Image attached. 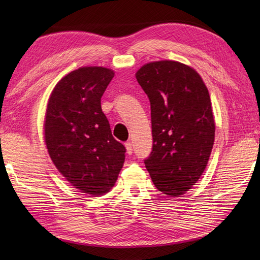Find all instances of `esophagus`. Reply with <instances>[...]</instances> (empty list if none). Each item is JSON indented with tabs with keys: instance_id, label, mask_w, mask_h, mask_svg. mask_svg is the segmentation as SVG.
Returning <instances> with one entry per match:
<instances>
[{
	"instance_id": "obj_1",
	"label": "esophagus",
	"mask_w": 260,
	"mask_h": 260,
	"mask_svg": "<svg viewBox=\"0 0 260 260\" xmlns=\"http://www.w3.org/2000/svg\"><path fill=\"white\" fill-rule=\"evenodd\" d=\"M125 147H126V152H127V154H131L133 153V145H132V143L131 142H126L125 143Z\"/></svg>"
}]
</instances>
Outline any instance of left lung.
<instances>
[{
	"mask_svg": "<svg viewBox=\"0 0 260 260\" xmlns=\"http://www.w3.org/2000/svg\"><path fill=\"white\" fill-rule=\"evenodd\" d=\"M136 79L151 103L153 148L145 167L163 194H184L202 175L214 142L208 88L194 69L172 60L144 64Z\"/></svg>",
	"mask_w": 260,
	"mask_h": 260,
	"instance_id": "left-lung-1",
	"label": "left lung"
}]
</instances>
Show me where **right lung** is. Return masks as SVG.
Listing matches in <instances>:
<instances>
[{
  "mask_svg": "<svg viewBox=\"0 0 260 260\" xmlns=\"http://www.w3.org/2000/svg\"><path fill=\"white\" fill-rule=\"evenodd\" d=\"M112 69L81 67L60 80L49 98L45 140L53 164L76 189L103 196L114 186L125 161L102 110Z\"/></svg>",
  "mask_w": 260,
  "mask_h": 260,
  "instance_id": "obj_1",
  "label": "right lung"
}]
</instances>
